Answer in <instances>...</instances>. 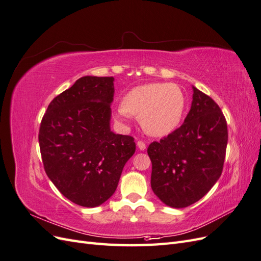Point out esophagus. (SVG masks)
<instances>
[{
    "instance_id": "obj_1",
    "label": "esophagus",
    "mask_w": 261,
    "mask_h": 261,
    "mask_svg": "<svg viewBox=\"0 0 261 261\" xmlns=\"http://www.w3.org/2000/svg\"><path fill=\"white\" fill-rule=\"evenodd\" d=\"M137 146H138V148L140 149V150H145L146 149V143L145 141H143V140H138L137 141Z\"/></svg>"
}]
</instances>
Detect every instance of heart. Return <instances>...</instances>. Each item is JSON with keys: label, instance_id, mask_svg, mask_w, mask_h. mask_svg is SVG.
Wrapping results in <instances>:
<instances>
[{"label": "heart", "instance_id": "1", "mask_svg": "<svg viewBox=\"0 0 261 261\" xmlns=\"http://www.w3.org/2000/svg\"><path fill=\"white\" fill-rule=\"evenodd\" d=\"M185 98L178 86L168 83H151L133 88L125 94L123 105L116 109L121 120L139 117L146 133L164 136L174 130L184 114Z\"/></svg>", "mask_w": 261, "mask_h": 261}]
</instances>
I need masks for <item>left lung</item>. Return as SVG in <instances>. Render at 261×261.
<instances>
[{"label":"left lung","instance_id":"obj_1","mask_svg":"<svg viewBox=\"0 0 261 261\" xmlns=\"http://www.w3.org/2000/svg\"><path fill=\"white\" fill-rule=\"evenodd\" d=\"M184 123L149 145L151 188L167 206L185 208L206 195L223 171L227 124L216 101L193 87Z\"/></svg>","mask_w":261,"mask_h":261}]
</instances>
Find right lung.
I'll list each match as a JSON object with an SVG mask.
<instances>
[{
	"label": "right lung",
	"instance_id": "right-lung-1",
	"mask_svg": "<svg viewBox=\"0 0 261 261\" xmlns=\"http://www.w3.org/2000/svg\"><path fill=\"white\" fill-rule=\"evenodd\" d=\"M113 82V77L80 78L50 102L39 128L46 175L78 206L107 201L136 150L134 137L110 129Z\"/></svg>",
	"mask_w": 261,
	"mask_h": 261
}]
</instances>
